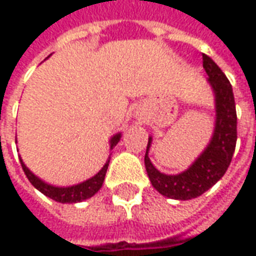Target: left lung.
<instances>
[{"label":"left lung","mask_w":256,"mask_h":256,"mask_svg":"<svg viewBox=\"0 0 256 256\" xmlns=\"http://www.w3.org/2000/svg\"><path fill=\"white\" fill-rule=\"evenodd\" d=\"M204 68L208 74V82L214 94V130L212 138L204 152L185 172L178 174L160 172L152 164L149 149L152 136H149L145 154L146 172L153 188L170 199L188 200L200 196L212 188L227 172L237 142V112L232 88L228 79L222 72L212 58L204 54Z\"/></svg>","instance_id":"8db88e82"}]
</instances>
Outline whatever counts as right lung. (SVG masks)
Instances as JSON below:
<instances>
[{
  "instance_id": "right-lung-1",
  "label": "right lung",
  "mask_w": 256,
  "mask_h": 256,
  "mask_svg": "<svg viewBox=\"0 0 256 256\" xmlns=\"http://www.w3.org/2000/svg\"><path fill=\"white\" fill-rule=\"evenodd\" d=\"M120 139H121V132H118V134L111 136L110 150L114 149V146L120 142ZM108 163H110V158H107L106 164L102 167V170L96 176H93L92 178L86 180L84 182H79L76 185H71V186H56V185H51L48 182L43 181L42 178H38L36 174H33L26 167L24 160L20 158L22 168H24V174H26L28 180L32 182V185L36 190L42 192V194H44L46 196L54 199L57 202H61V204H76V202H82L84 199L92 198L102 188V185H103L106 172H107V168H108Z\"/></svg>"
}]
</instances>
